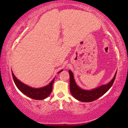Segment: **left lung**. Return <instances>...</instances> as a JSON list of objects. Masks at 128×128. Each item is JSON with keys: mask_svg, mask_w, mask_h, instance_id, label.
Segmentation results:
<instances>
[{"mask_svg": "<svg viewBox=\"0 0 128 128\" xmlns=\"http://www.w3.org/2000/svg\"><path fill=\"white\" fill-rule=\"evenodd\" d=\"M69 77H70V82H69L70 92L73 96L81 102H90L100 98L111 88L114 80H115L117 72H116V74H114L113 79L107 85H102L100 87L94 88L92 90H83L79 88L76 83L74 77H73V73L69 70Z\"/></svg>", "mask_w": 128, "mask_h": 128, "instance_id": "1", "label": "left lung"}]
</instances>
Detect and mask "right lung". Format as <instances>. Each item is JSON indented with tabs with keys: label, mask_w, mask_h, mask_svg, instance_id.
Returning <instances> with one entry per match:
<instances>
[{
	"label": "right lung",
	"mask_w": 128,
	"mask_h": 128,
	"mask_svg": "<svg viewBox=\"0 0 128 128\" xmlns=\"http://www.w3.org/2000/svg\"><path fill=\"white\" fill-rule=\"evenodd\" d=\"M62 71L61 70L58 73H59ZM12 74L13 77V79L14 82V84L17 88L20 90L23 94L26 95V96L30 97V98L36 99V100H42L46 98L49 95L51 94L52 90V85L54 82V80L52 81L48 85L43 88H33L30 87L25 84H23L14 75V73L12 72Z\"/></svg>",
	"instance_id": "right-lung-1"
}]
</instances>
